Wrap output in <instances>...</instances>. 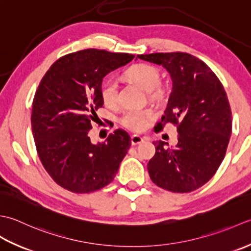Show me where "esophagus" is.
Returning a JSON list of instances; mask_svg holds the SVG:
<instances>
[{"label":"esophagus","mask_w":251,"mask_h":251,"mask_svg":"<svg viewBox=\"0 0 251 251\" xmlns=\"http://www.w3.org/2000/svg\"><path fill=\"white\" fill-rule=\"evenodd\" d=\"M143 142H144V139H143V137H141V136H137V135H132L131 136V144L133 146L140 145V144H142Z\"/></svg>","instance_id":"esophagus-1"}]
</instances>
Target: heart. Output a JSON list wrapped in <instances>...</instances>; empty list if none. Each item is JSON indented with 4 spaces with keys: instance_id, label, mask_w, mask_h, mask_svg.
<instances>
[{
    "instance_id": "b5f03b06",
    "label": "heart",
    "mask_w": 251,
    "mask_h": 251,
    "mask_svg": "<svg viewBox=\"0 0 251 251\" xmlns=\"http://www.w3.org/2000/svg\"><path fill=\"white\" fill-rule=\"evenodd\" d=\"M126 76L145 91H152L160 81V73L155 66L150 64H135L126 70ZM100 97L103 103L112 107L117 104V81L114 78L105 79L100 85ZM154 114L151 110L130 109L121 117V125L134 132H142L146 129L148 121Z\"/></svg>"
}]
</instances>
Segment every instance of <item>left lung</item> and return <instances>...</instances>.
<instances>
[{"mask_svg":"<svg viewBox=\"0 0 251 251\" xmlns=\"http://www.w3.org/2000/svg\"><path fill=\"white\" fill-rule=\"evenodd\" d=\"M165 67L172 91L165 115L156 131L167 124L177 129V144L154 143L155 156L147 169L157 186L173 193H190L201 187L217 172L226 156L232 133V111L222 83L195 56L182 52L137 55Z\"/></svg>","mask_w":251,"mask_h":251,"instance_id":"left-lung-1","label":"left lung"}]
</instances>
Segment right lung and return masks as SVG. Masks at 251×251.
<instances>
[{
  "label": "right lung",
  "instance_id": "1",
  "mask_svg": "<svg viewBox=\"0 0 251 251\" xmlns=\"http://www.w3.org/2000/svg\"><path fill=\"white\" fill-rule=\"evenodd\" d=\"M134 58L126 53L89 49L67 54L50 66L34 94L32 134L50 177L73 193L99 191L114 180L131 146L118 129L106 142L92 144L89 132L103 107V78Z\"/></svg>",
  "mask_w": 251,
  "mask_h": 251
}]
</instances>
